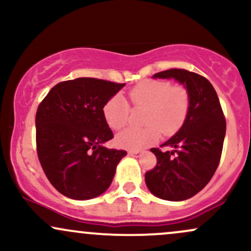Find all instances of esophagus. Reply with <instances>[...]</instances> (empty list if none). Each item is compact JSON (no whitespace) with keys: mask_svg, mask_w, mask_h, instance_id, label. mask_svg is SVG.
I'll list each match as a JSON object with an SVG mask.
<instances>
[{"mask_svg":"<svg viewBox=\"0 0 251 251\" xmlns=\"http://www.w3.org/2000/svg\"><path fill=\"white\" fill-rule=\"evenodd\" d=\"M142 154V151H128V155H133V157H139Z\"/></svg>","mask_w":251,"mask_h":251,"instance_id":"34e87169","label":"esophagus"}]
</instances>
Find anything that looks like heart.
<instances>
[{
    "label": "heart",
    "mask_w": 251,
    "mask_h": 251,
    "mask_svg": "<svg viewBox=\"0 0 251 251\" xmlns=\"http://www.w3.org/2000/svg\"><path fill=\"white\" fill-rule=\"evenodd\" d=\"M134 107L146 108L143 128H127L117 135L119 148L137 151L153 145L160 132L171 135L183 126L189 113L190 97L185 87L171 85L164 80H145L128 91ZM128 102L122 96H114L102 108L106 123L113 129H122L128 123Z\"/></svg>",
    "instance_id": "b5f03b06"
}]
</instances>
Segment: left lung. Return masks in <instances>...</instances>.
Returning <instances> with one entry per match:
<instances>
[{
    "instance_id": "obj_1",
    "label": "left lung",
    "mask_w": 251,
    "mask_h": 251,
    "mask_svg": "<svg viewBox=\"0 0 251 251\" xmlns=\"http://www.w3.org/2000/svg\"><path fill=\"white\" fill-rule=\"evenodd\" d=\"M153 77H174L189 92L190 107L179 131L162 146L151 149L157 165L145 174L146 185L158 198L185 201L201 191L221 160L226 123L215 88L208 79L186 70L172 68Z\"/></svg>"
}]
</instances>
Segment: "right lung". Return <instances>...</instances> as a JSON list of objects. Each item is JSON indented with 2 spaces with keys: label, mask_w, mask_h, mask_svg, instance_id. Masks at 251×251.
<instances>
[{
  "label": "right lung",
  "mask_w": 251,
  "mask_h": 251,
  "mask_svg": "<svg viewBox=\"0 0 251 251\" xmlns=\"http://www.w3.org/2000/svg\"><path fill=\"white\" fill-rule=\"evenodd\" d=\"M124 86L94 77L67 80L37 107V157L51 185L66 197L85 201L103 194L127 153L103 146L113 133L102 108Z\"/></svg>",
  "instance_id": "obj_1"
}]
</instances>
